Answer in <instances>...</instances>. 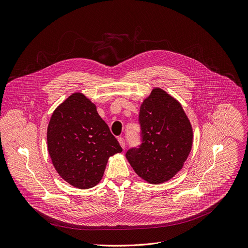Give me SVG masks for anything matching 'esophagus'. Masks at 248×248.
Instances as JSON below:
<instances>
[{"label": "esophagus", "mask_w": 248, "mask_h": 248, "mask_svg": "<svg viewBox=\"0 0 248 248\" xmlns=\"http://www.w3.org/2000/svg\"><path fill=\"white\" fill-rule=\"evenodd\" d=\"M118 142H119V144L121 145V147L122 148H125V140L123 139V138H118Z\"/></svg>", "instance_id": "obj_1"}]
</instances>
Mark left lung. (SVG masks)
<instances>
[{
    "instance_id": "obj_1",
    "label": "left lung",
    "mask_w": 248,
    "mask_h": 248,
    "mask_svg": "<svg viewBox=\"0 0 248 248\" xmlns=\"http://www.w3.org/2000/svg\"><path fill=\"white\" fill-rule=\"evenodd\" d=\"M141 143L126 157L142 180L162 184L184 166L191 146L192 127L182 105L160 88H155L140 105Z\"/></svg>"
}]
</instances>
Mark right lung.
<instances>
[{"mask_svg": "<svg viewBox=\"0 0 248 248\" xmlns=\"http://www.w3.org/2000/svg\"><path fill=\"white\" fill-rule=\"evenodd\" d=\"M47 152L59 175L87 189L102 180L108 158L122 152L96 107L74 93L53 112L46 131Z\"/></svg>", "mask_w": 248, "mask_h": 248, "instance_id": "right-lung-1", "label": "right lung"}]
</instances>
